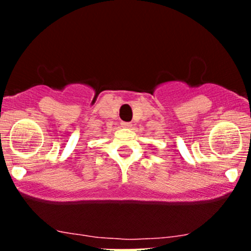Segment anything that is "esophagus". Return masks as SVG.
Segmentation results:
<instances>
[{
	"instance_id": "esophagus-1",
	"label": "esophagus",
	"mask_w": 251,
	"mask_h": 251,
	"mask_svg": "<svg viewBox=\"0 0 251 251\" xmlns=\"http://www.w3.org/2000/svg\"><path fill=\"white\" fill-rule=\"evenodd\" d=\"M122 126L125 128H129L132 126V124L131 123H122Z\"/></svg>"
}]
</instances>
